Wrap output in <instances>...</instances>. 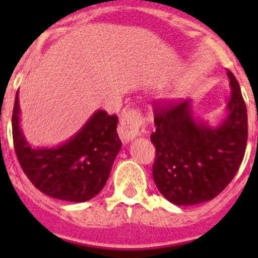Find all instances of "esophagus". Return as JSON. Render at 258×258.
<instances>
[{
	"mask_svg": "<svg viewBox=\"0 0 258 258\" xmlns=\"http://www.w3.org/2000/svg\"><path fill=\"white\" fill-rule=\"evenodd\" d=\"M142 124L143 116L140 109H124L121 118H120V125H118V136L122 142H129L137 136H140V129Z\"/></svg>",
	"mask_w": 258,
	"mask_h": 258,
	"instance_id": "1",
	"label": "esophagus"
}]
</instances>
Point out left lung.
<instances>
[{
    "instance_id": "left-lung-1",
    "label": "left lung",
    "mask_w": 258,
    "mask_h": 258,
    "mask_svg": "<svg viewBox=\"0 0 258 258\" xmlns=\"http://www.w3.org/2000/svg\"><path fill=\"white\" fill-rule=\"evenodd\" d=\"M231 97L226 118L217 126L197 120L190 99L155 102L151 142L156 149L152 165L155 184L175 206L208 202L232 181L244 157L248 140L247 107L240 86L227 70Z\"/></svg>"
}]
</instances>
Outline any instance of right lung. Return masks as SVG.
Listing matches in <instances>:
<instances>
[{
	"label": "right lung",
	"instance_id": "obj_1",
	"mask_svg": "<svg viewBox=\"0 0 258 258\" xmlns=\"http://www.w3.org/2000/svg\"><path fill=\"white\" fill-rule=\"evenodd\" d=\"M117 116L98 109L67 142L32 149L20 129L19 95L13 111L14 149L23 172L41 192L66 202L83 203L101 192L121 149Z\"/></svg>",
	"mask_w": 258,
	"mask_h": 258
}]
</instances>
